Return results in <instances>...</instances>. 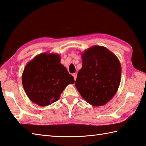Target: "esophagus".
Here are the masks:
<instances>
[{
  "instance_id": "1",
  "label": "esophagus",
  "mask_w": 146,
  "mask_h": 146,
  "mask_svg": "<svg viewBox=\"0 0 146 146\" xmlns=\"http://www.w3.org/2000/svg\"><path fill=\"white\" fill-rule=\"evenodd\" d=\"M72 76H73L74 78V80H76V78H77V74H76V73H74V74H72Z\"/></svg>"
}]
</instances>
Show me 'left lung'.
<instances>
[{
  "instance_id": "left-lung-1",
  "label": "left lung",
  "mask_w": 146,
  "mask_h": 146,
  "mask_svg": "<svg viewBox=\"0 0 146 146\" xmlns=\"http://www.w3.org/2000/svg\"><path fill=\"white\" fill-rule=\"evenodd\" d=\"M82 66L75 86L82 98L94 106H103L117 93L120 83V62L105 46H93L82 53Z\"/></svg>"
}]
</instances>
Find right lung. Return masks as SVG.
<instances>
[{"instance_id": "add662e5", "label": "right lung", "mask_w": 146, "mask_h": 146, "mask_svg": "<svg viewBox=\"0 0 146 146\" xmlns=\"http://www.w3.org/2000/svg\"><path fill=\"white\" fill-rule=\"evenodd\" d=\"M74 82V77L60 63V55L52 53L36 56L26 64L22 75L26 94L41 106L57 101L66 86Z\"/></svg>"}]
</instances>
